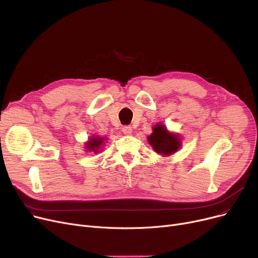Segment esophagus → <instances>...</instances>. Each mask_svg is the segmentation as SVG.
Segmentation results:
<instances>
[{"mask_svg": "<svg viewBox=\"0 0 258 258\" xmlns=\"http://www.w3.org/2000/svg\"><path fill=\"white\" fill-rule=\"evenodd\" d=\"M123 132L126 135H130L132 133V128L130 126H124L123 127Z\"/></svg>", "mask_w": 258, "mask_h": 258, "instance_id": "1", "label": "esophagus"}]
</instances>
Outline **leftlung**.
<instances>
[{"instance_id":"1","label":"left lung","mask_w":258,"mask_h":258,"mask_svg":"<svg viewBox=\"0 0 258 258\" xmlns=\"http://www.w3.org/2000/svg\"><path fill=\"white\" fill-rule=\"evenodd\" d=\"M148 142L156 153L163 156H170L177 152L181 146L179 135L170 133L162 124H156L153 127V133L148 136Z\"/></svg>"}]
</instances>
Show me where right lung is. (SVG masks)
<instances>
[{
	"instance_id": "add662e5",
	"label": "right lung",
	"mask_w": 258,
	"mask_h": 258,
	"mask_svg": "<svg viewBox=\"0 0 258 258\" xmlns=\"http://www.w3.org/2000/svg\"><path fill=\"white\" fill-rule=\"evenodd\" d=\"M104 140L105 138H100V136H92V138H89L88 142L86 143V149L88 151H93V152L97 153L99 152V150L101 148V146L104 144Z\"/></svg>"
}]
</instances>
